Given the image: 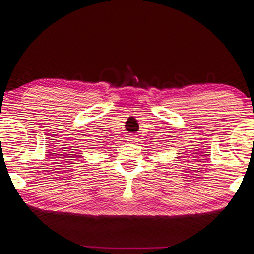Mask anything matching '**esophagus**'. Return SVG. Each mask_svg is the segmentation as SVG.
<instances>
[{
    "label": "esophagus",
    "mask_w": 254,
    "mask_h": 254,
    "mask_svg": "<svg viewBox=\"0 0 254 254\" xmlns=\"http://www.w3.org/2000/svg\"><path fill=\"white\" fill-rule=\"evenodd\" d=\"M128 140L131 141V142H135V141L137 140V139H136V135H130V136L128 137Z\"/></svg>",
    "instance_id": "1"
}]
</instances>
